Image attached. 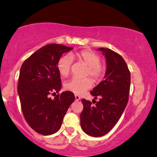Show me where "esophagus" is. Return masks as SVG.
<instances>
[{
	"instance_id": "34e87169",
	"label": "esophagus",
	"mask_w": 157,
	"mask_h": 157,
	"mask_svg": "<svg viewBox=\"0 0 157 157\" xmlns=\"http://www.w3.org/2000/svg\"><path fill=\"white\" fill-rule=\"evenodd\" d=\"M80 99V97L79 95H75V100L76 101H78V100Z\"/></svg>"
}]
</instances>
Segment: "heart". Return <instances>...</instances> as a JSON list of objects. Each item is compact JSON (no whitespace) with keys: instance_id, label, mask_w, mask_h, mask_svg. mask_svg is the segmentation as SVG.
<instances>
[{"instance_id":"heart-1","label":"heart","mask_w":157,"mask_h":157,"mask_svg":"<svg viewBox=\"0 0 157 157\" xmlns=\"http://www.w3.org/2000/svg\"><path fill=\"white\" fill-rule=\"evenodd\" d=\"M72 58L83 61L88 66L86 76H90L96 82L102 79L105 70V68L101 65V59L97 54L89 50L74 52L71 54V57L69 56H61L57 62V69L61 76L67 77L69 75L73 63ZM92 85L93 81L89 77L82 79L73 77L64 84V88L69 91L76 94H81L89 89Z\"/></svg>"}]
</instances>
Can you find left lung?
Listing matches in <instances>:
<instances>
[{
	"mask_svg": "<svg viewBox=\"0 0 157 157\" xmlns=\"http://www.w3.org/2000/svg\"><path fill=\"white\" fill-rule=\"evenodd\" d=\"M106 58L105 80L94 88L90 94L99 100L82 99L83 109L80 114V125L88 135L101 137L114 127L121 116L129 100L131 75L121 56L108 48H99Z\"/></svg>",
	"mask_w": 157,
	"mask_h": 157,
	"instance_id": "left-lung-1",
	"label": "left lung"
}]
</instances>
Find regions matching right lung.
I'll use <instances>...</instances> for the list:
<instances>
[{
    "mask_svg": "<svg viewBox=\"0 0 157 157\" xmlns=\"http://www.w3.org/2000/svg\"><path fill=\"white\" fill-rule=\"evenodd\" d=\"M72 49L47 44L25 60L20 69L17 91L22 113L28 125L41 135H50L60 129L68 108L75 100L71 91L58 94L53 99L49 97L61 88L58 60Z\"/></svg>",
    "mask_w": 157,
    "mask_h": 157,
    "instance_id": "right-lung-1",
    "label": "right lung"
}]
</instances>
